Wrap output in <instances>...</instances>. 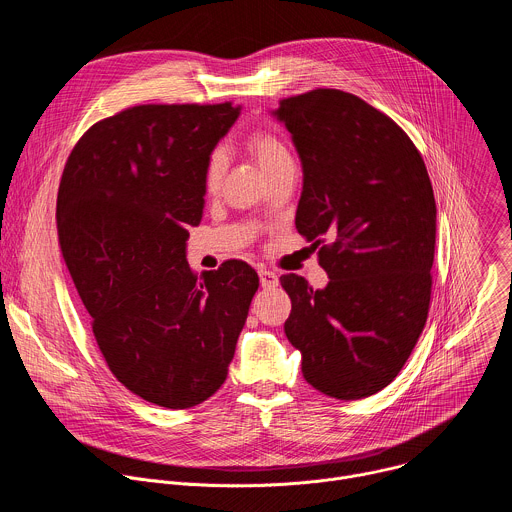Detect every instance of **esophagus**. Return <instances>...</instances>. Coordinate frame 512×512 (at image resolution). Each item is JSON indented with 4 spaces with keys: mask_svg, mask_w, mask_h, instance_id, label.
Returning a JSON list of instances; mask_svg holds the SVG:
<instances>
[{
    "mask_svg": "<svg viewBox=\"0 0 512 512\" xmlns=\"http://www.w3.org/2000/svg\"><path fill=\"white\" fill-rule=\"evenodd\" d=\"M259 281H261L263 287H275L279 283V277L269 269H261L259 271Z\"/></svg>",
    "mask_w": 512,
    "mask_h": 512,
    "instance_id": "1",
    "label": "esophagus"
}]
</instances>
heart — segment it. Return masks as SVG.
I'll return each mask as SVG.
<instances>
[{
  "label": "heart",
  "instance_id": "b5f03b06",
  "mask_svg": "<svg viewBox=\"0 0 512 512\" xmlns=\"http://www.w3.org/2000/svg\"><path fill=\"white\" fill-rule=\"evenodd\" d=\"M247 150L259 164L265 176H271L283 166L294 164L291 160V154L287 150V145L273 133L269 131H253L247 139ZM227 170V156L223 150H214L208 156L206 168H204V188L208 194H214L218 188H221L223 176Z\"/></svg>",
  "mask_w": 512,
  "mask_h": 512
}]
</instances>
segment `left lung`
<instances>
[{"label":"left lung","instance_id":"1","mask_svg":"<svg viewBox=\"0 0 512 512\" xmlns=\"http://www.w3.org/2000/svg\"><path fill=\"white\" fill-rule=\"evenodd\" d=\"M304 186L296 229L320 249L330 281L281 275L285 336L304 379L328 397L379 393L423 332L435 251V198L421 154L385 113L356 95L316 89L279 103Z\"/></svg>","mask_w":512,"mask_h":512}]
</instances>
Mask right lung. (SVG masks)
I'll return each mask as SVG.
<instances>
[{
    "mask_svg": "<svg viewBox=\"0 0 512 512\" xmlns=\"http://www.w3.org/2000/svg\"><path fill=\"white\" fill-rule=\"evenodd\" d=\"M241 107L137 105L95 123L70 152L56 198L62 257L107 367L137 397L188 409L229 375L259 287L227 261H186L208 156Z\"/></svg>",
    "mask_w": 512,
    "mask_h": 512,
    "instance_id": "right-lung-1",
    "label": "right lung"
}]
</instances>
